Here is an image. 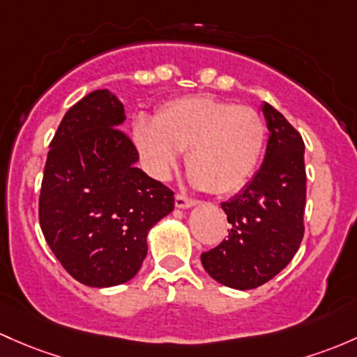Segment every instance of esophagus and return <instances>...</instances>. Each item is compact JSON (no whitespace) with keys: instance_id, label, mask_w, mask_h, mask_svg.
Masks as SVG:
<instances>
[{"instance_id":"esophagus-1","label":"esophagus","mask_w":357,"mask_h":357,"mask_svg":"<svg viewBox=\"0 0 357 357\" xmlns=\"http://www.w3.org/2000/svg\"><path fill=\"white\" fill-rule=\"evenodd\" d=\"M174 204L178 208H190V207H193L197 202L191 200V198H188V197H185V195H176Z\"/></svg>"}]
</instances>
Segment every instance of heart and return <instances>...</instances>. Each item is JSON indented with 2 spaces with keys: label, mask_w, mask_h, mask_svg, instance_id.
<instances>
[{
  "label": "heart",
  "mask_w": 357,
  "mask_h": 357,
  "mask_svg": "<svg viewBox=\"0 0 357 357\" xmlns=\"http://www.w3.org/2000/svg\"><path fill=\"white\" fill-rule=\"evenodd\" d=\"M135 138L157 178H167L178 166L179 152H188L191 183L213 195H231L260 166L267 125L253 107L190 96L164 104L155 123L140 119Z\"/></svg>",
  "instance_id": "1"
}]
</instances>
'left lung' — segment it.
Wrapping results in <instances>:
<instances>
[{
    "mask_svg": "<svg viewBox=\"0 0 357 357\" xmlns=\"http://www.w3.org/2000/svg\"><path fill=\"white\" fill-rule=\"evenodd\" d=\"M270 131L255 178L224 202L227 239L202 253L207 273L224 286L248 291L268 282L292 260L305 236V142L275 107L261 106Z\"/></svg>",
    "mask_w": 357,
    "mask_h": 357,
    "instance_id": "8db88e82",
    "label": "left lung"
}]
</instances>
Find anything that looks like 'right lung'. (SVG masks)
Here are the masks:
<instances>
[{
    "mask_svg": "<svg viewBox=\"0 0 357 357\" xmlns=\"http://www.w3.org/2000/svg\"><path fill=\"white\" fill-rule=\"evenodd\" d=\"M125 118L114 93L90 92L61 119L44 167L43 234L66 272L90 287L133 279L149 231L174 208V193L135 166L138 150L119 128Z\"/></svg>",
    "mask_w": 357,
    "mask_h": 357,
    "instance_id": "obj_1",
    "label": "right lung"
}]
</instances>
